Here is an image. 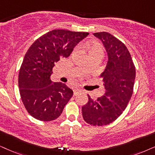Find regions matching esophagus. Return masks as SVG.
<instances>
[{
  "label": "esophagus",
  "mask_w": 155,
  "mask_h": 155,
  "mask_svg": "<svg viewBox=\"0 0 155 155\" xmlns=\"http://www.w3.org/2000/svg\"><path fill=\"white\" fill-rule=\"evenodd\" d=\"M81 92H82V91L81 89H74V95L76 96V95L79 94H80V93H81Z\"/></svg>",
  "instance_id": "esophagus-1"
}]
</instances>
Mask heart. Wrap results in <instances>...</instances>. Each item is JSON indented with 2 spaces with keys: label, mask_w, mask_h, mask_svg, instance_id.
<instances>
[{
  "label": "heart",
  "mask_w": 155,
  "mask_h": 155,
  "mask_svg": "<svg viewBox=\"0 0 155 155\" xmlns=\"http://www.w3.org/2000/svg\"><path fill=\"white\" fill-rule=\"evenodd\" d=\"M88 48H89V54H93V53H103L102 46L98 43L92 42L88 44Z\"/></svg>",
  "instance_id": "1"
}]
</instances>
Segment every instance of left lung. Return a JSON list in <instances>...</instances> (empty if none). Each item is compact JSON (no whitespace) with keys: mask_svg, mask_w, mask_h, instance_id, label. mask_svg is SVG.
I'll return each mask as SVG.
<instances>
[{"mask_svg":"<svg viewBox=\"0 0 155 155\" xmlns=\"http://www.w3.org/2000/svg\"><path fill=\"white\" fill-rule=\"evenodd\" d=\"M102 41L108 54V62L101 74L104 95L82 107L84 121L94 126H104L115 121L122 114L133 93L136 76L135 66L126 46L107 32L94 33Z\"/></svg>","mask_w":155,"mask_h":155,"instance_id":"1","label":"left lung"}]
</instances>
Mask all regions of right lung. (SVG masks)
Returning <instances> with one entry per match:
<instances>
[{"label":"right lung","instance_id":"obj_1","mask_svg":"<svg viewBox=\"0 0 155 155\" xmlns=\"http://www.w3.org/2000/svg\"><path fill=\"white\" fill-rule=\"evenodd\" d=\"M89 35L64 29L53 30L35 41L28 48L18 75L20 95L25 109L35 119H57L73 96L65 84L53 82L50 76L55 63L67 58L78 43Z\"/></svg>","mask_w":155,"mask_h":155}]
</instances>
